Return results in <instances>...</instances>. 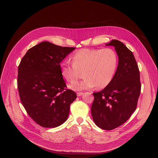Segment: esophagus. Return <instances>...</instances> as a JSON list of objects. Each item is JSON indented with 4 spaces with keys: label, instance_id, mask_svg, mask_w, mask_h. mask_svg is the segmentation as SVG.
<instances>
[{
    "label": "esophagus",
    "instance_id": "1",
    "mask_svg": "<svg viewBox=\"0 0 158 158\" xmlns=\"http://www.w3.org/2000/svg\"><path fill=\"white\" fill-rule=\"evenodd\" d=\"M83 93H77V96H78V97H79V96H81L82 95H83Z\"/></svg>",
    "mask_w": 158,
    "mask_h": 158
}]
</instances>
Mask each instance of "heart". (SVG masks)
Returning <instances> with one entry per match:
<instances>
[{"instance_id": "1", "label": "heart", "mask_w": 158, "mask_h": 158, "mask_svg": "<svg viewBox=\"0 0 158 158\" xmlns=\"http://www.w3.org/2000/svg\"><path fill=\"white\" fill-rule=\"evenodd\" d=\"M68 60L60 63L62 76L68 82H73L82 72L84 79L72 83L69 87L74 91H83L96 86L102 89L107 86L113 79L118 65V57L114 50L82 49Z\"/></svg>"}]
</instances>
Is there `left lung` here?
Masks as SVG:
<instances>
[{"mask_svg": "<svg viewBox=\"0 0 158 158\" xmlns=\"http://www.w3.org/2000/svg\"><path fill=\"white\" fill-rule=\"evenodd\" d=\"M106 46L114 47L118 65L110 83L101 91L93 93L91 114L99 127L112 130L124 124L136 110L141 82L139 68L132 52L116 39Z\"/></svg>", "mask_w": 158, "mask_h": 158, "instance_id": "1", "label": "left lung"}]
</instances>
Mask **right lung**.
<instances>
[{"label": "right lung", "instance_id": "right-lung-1", "mask_svg": "<svg viewBox=\"0 0 158 158\" xmlns=\"http://www.w3.org/2000/svg\"><path fill=\"white\" fill-rule=\"evenodd\" d=\"M75 49L42 42L28 50L19 65L21 102L29 116L42 127H56L68 118L70 105L77 96L65 89L60 64Z\"/></svg>", "mask_w": 158, "mask_h": 158}]
</instances>
